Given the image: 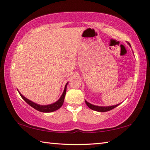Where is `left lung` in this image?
I'll use <instances>...</instances> for the list:
<instances>
[{
  "mask_svg": "<svg viewBox=\"0 0 150 150\" xmlns=\"http://www.w3.org/2000/svg\"><path fill=\"white\" fill-rule=\"evenodd\" d=\"M128 45H130L131 47L130 44L128 43ZM85 103L86 105L88 106V108H90L91 109H92L93 110H95V111H98V112H107L112 110V109L116 108V106H118L119 105H120V104H118V105H112V106H96V105H92V104L89 103L88 102H87V100H85Z\"/></svg>",
  "mask_w": 150,
  "mask_h": 150,
  "instance_id": "obj_1",
  "label": "left lung"
}]
</instances>
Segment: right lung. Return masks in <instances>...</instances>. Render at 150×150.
I'll return each instance as SVG.
<instances>
[{
  "label": "right lung",
  "instance_id": "obj_1",
  "mask_svg": "<svg viewBox=\"0 0 150 150\" xmlns=\"http://www.w3.org/2000/svg\"><path fill=\"white\" fill-rule=\"evenodd\" d=\"M67 84L68 83H66L64 88V91H63L62 95L61 96V97L59 98V100L54 103L50 104V105H38V104L37 103H35L30 100L28 99V98H26L25 96L22 95L19 91L18 93L20 94V95L21 96V97L23 98V99L26 101V102L30 106H31L32 107L35 109V110H38L40 112H52L58 110V109L60 108L61 106L63 105V102H64V98L66 94V90H67Z\"/></svg>",
  "mask_w": 150,
  "mask_h": 150
}]
</instances>
